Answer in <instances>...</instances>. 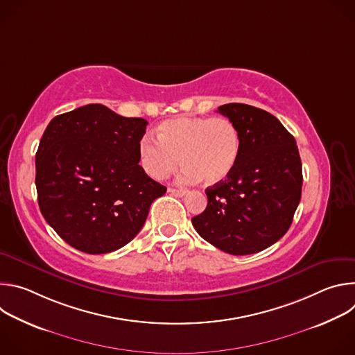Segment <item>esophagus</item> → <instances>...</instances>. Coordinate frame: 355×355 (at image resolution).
Masks as SVG:
<instances>
[{"mask_svg":"<svg viewBox=\"0 0 355 355\" xmlns=\"http://www.w3.org/2000/svg\"><path fill=\"white\" fill-rule=\"evenodd\" d=\"M168 192L174 196H184L187 193V189H177V188H168Z\"/></svg>","mask_w":355,"mask_h":355,"instance_id":"34e87169","label":"esophagus"}]
</instances>
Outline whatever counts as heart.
Listing matches in <instances>:
<instances>
[{
    "label": "heart",
    "mask_w": 355,
    "mask_h": 355,
    "mask_svg": "<svg viewBox=\"0 0 355 355\" xmlns=\"http://www.w3.org/2000/svg\"><path fill=\"white\" fill-rule=\"evenodd\" d=\"M146 173L163 180L184 167L187 182L216 185L234 170L241 153V136L227 118L182 116L159 126L157 137L144 135L139 144Z\"/></svg>",
    "instance_id": "1"
}]
</instances>
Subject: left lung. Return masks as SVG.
Listing matches in <instances>:
<instances>
[{"mask_svg":"<svg viewBox=\"0 0 355 355\" xmlns=\"http://www.w3.org/2000/svg\"><path fill=\"white\" fill-rule=\"evenodd\" d=\"M218 111L241 136L233 173L207 188V209L192 218L202 239L233 256L259 252L289 229L302 193V163L293 136L270 112L226 104Z\"/></svg>","mask_w":355,"mask_h":355,"instance_id":"1","label":"left lung"}]
</instances>
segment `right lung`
I'll use <instances>...</instances> for the list:
<instances>
[{
    "mask_svg": "<svg viewBox=\"0 0 355 355\" xmlns=\"http://www.w3.org/2000/svg\"><path fill=\"white\" fill-rule=\"evenodd\" d=\"M147 121L88 104L55 116L36 151V191L46 222L71 247L105 254L143 227L167 188L139 166Z\"/></svg>",
    "mask_w": 355,
    "mask_h": 355,
    "instance_id": "add662e5",
    "label": "right lung"
}]
</instances>
